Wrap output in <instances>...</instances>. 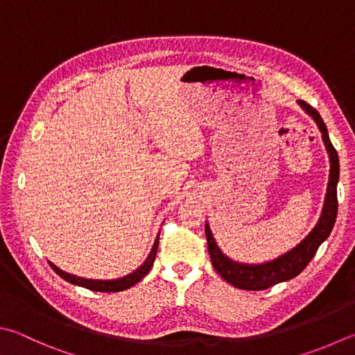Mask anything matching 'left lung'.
<instances>
[{"instance_id":"8db88e82","label":"left lung","mask_w":355,"mask_h":355,"mask_svg":"<svg viewBox=\"0 0 355 355\" xmlns=\"http://www.w3.org/2000/svg\"><path fill=\"white\" fill-rule=\"evenodd\" d=\"M297 103L300 105V108H302L307 116H311L313 122L317 123L320 132H322V139L324 148L327 151V156H329L331 170L329 180H327L323 209L322 213H320L317 224L313 225V229L307 233L295 247H292L289 252L283 253V255L259 264L239 263V261H233L232 258L227 257L225 253L219 249L216 239L210 230L209 223H205V236L207 244H209L211 264L220 275V278H224L227 283L238 287V289L263 291L273 284L289 282V279L295 278L298 273H302L304 267L309 264V261L315 255L318 247L331 235L332 227L336 224L338 207L337 184L340 176L338 155L331 144L327 128L322 116L318 114V111L313 110L311 105H307L303 100H297Z\"/></svg>"}]
</instances>
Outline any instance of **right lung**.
Instances as JSON below:
<instances>
[{
	"label": "right lung",
	"instance_id": "right-lung-1",
	"mask_svg": "<svg viewBox=\"0 0 355 355\" xmlns=\"http://www.w3.org/2000/svg\"><path fill=\"white\" fill-rule=\"evenodd\" d=\"M157 245H159V235L155 239V244L151 247L150 255L146 257V259L144 261V264H140L136 270H132L128 275H125L122 278H116V279H91V278H82L77 275H71V273L64 272L62 269H58L55 264H52L49 261V266L53 269V272L57 275L62 277L64 282H68L71 284H76L80 287H85V289L94 291V292H120L125 289H130L131 286L137 284L140 279H142L146 273L150 272V269L153 267V263L156 259V253H157Z\"/></svg>",
	"mask_w": 355,
	"mask_h": 355
}]
</instances>
